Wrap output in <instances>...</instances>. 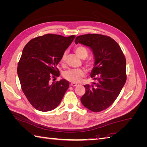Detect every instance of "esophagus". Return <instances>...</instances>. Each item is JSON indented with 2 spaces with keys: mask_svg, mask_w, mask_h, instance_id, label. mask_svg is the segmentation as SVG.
I'll list each match as a JSON object with an SVG mask.
<instances>
[{
  "mask_svg": "<svg viewBox=\"0 0 147 147\" xmlns=\"http://www.w3.org/2000/svg\"><path fill=\"white\" fill-rule=\"evenodd\" d=\"M70 85L72 86H77L78 85V83H72L70 84Z\"/></svg>",
  "mask_w": 147,
  "mask_h": 147,
  "instance_id": "esophagus-1",
  "label": "esophagus"
}]
</instances>
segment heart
<instances>
[{"mask_svg": "<svg viewBox=\"0 0 147 147\" xmlns=\"http://www.w3.org/2000/svg\"><path fill=\"white\" fill-rule=\"evenodd\" d=\"M75 51L78 57L82 59H85L88 55V51L87 49L82 46L77 47L75 49ZM66 53H64L62 56L61 62H64L65 59ZM88 66L91 65V62L87 61L86 63ZM85 72L82 69H70L65 71L64 73V77L67 80L74 83H78L82 77L84 76Z\"/></svg>", "mask_w": 147, "mask_h": 147, "instance_id": "b5f03b06", "label": "heart"}]
</instances>
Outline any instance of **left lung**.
<instances>
[{"label": "left lung", "instance_id": "left-lung-1", "mask_svg": "<svg viewBox=\"0 0 147 147\" xmlns=\"http://www.w3.org/2000/svg\"><path fill=\"white\" fill-rule=\"evenodd\" d=\"M75 42L91 49L95 60L91 77L96 82L84 85L86 92L81 102L92 112H101L113 103L126 83L125 56L117 42L107 35H79Z\"/></svg>", "mask_w": 147, "mask_h": 147}]
</instances>
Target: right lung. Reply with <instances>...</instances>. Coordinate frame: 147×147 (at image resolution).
Here are the masks:
<instances>
[{
	"instance_id": "1",
	"label": "right lung",
	"mask_w": 147,
	"mask_h": 147,
	"mask_svg": "<svg viewBox=\"0 0 147 147\" xmlns=\"http://www.w3.org/2000/svg\"><path fill=\"white\" fill-rule=\"evenodd\" d=\"M75 38L48 34L32 39L24 47L17 73L23 92L35 109L51 111L63 99L69 82L62 79L51 82V79L59 76L56 66Z\"/></svg>"
}]
</instances>
